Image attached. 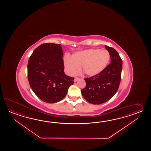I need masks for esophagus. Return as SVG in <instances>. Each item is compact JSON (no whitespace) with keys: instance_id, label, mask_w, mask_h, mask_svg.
<instances>
[{"instance_id":"1","label":"esophagus","mask_w":151,"mask_h":151,"mask_svg":"<svg viewBox=\"0 0 151 151\" xmlns=\"http://www.w3.org/2000/svg\"><path fill=\"white\" fill-rule=\"evenodd\" d=\"M79 78L76 77V78H74V81H75V82H76V81H77L79 80Z\"/></svg>"}]
</instances>
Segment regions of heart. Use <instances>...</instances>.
<instances>
[{"label": "heart", "mask_w": 151, "mask_h": 151, "mask_svg": "<svg viewBox=\"0 0 151 151\" xmlns=\"http://www.w3.org/2000/svg\"><path fill=\"white\" fill-rule=\"evenodd\" d=\"M109 59L110 55L107 50L91 48L77 52L71 58L65 55L64 63L66 72L70 76L75 74L81 67L86 75L94 76L106 68Z\"/></svg>", "instance_id": "b5f03b06"}]
</instances>
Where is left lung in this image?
<instances>
[{"label":"left lung","instance_id":"8db88e82","mask_svg":"<svg viewBox=\"0 0 151 151\" xmlns=\"http://www.w3.org/2000/svg\"><path fill=\"white\" fill-rule=\"evenodd\" d=\"M105 47L109 53L111 63L99 74L84 79L86 85L81 90L84 99L94 105L109 100L117 92L121 80L122 60L114 48Z\"/></svg>","mask_w":151,"mask_h":151}]
</instances>
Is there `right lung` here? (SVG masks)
<instances>
[{"label":"right lung","mask_w":151,"mask_h":151,"mask_svg":"<svg viewBox=\"0 0 151 151\" xmlns=\"http://www.w3.org/2000/svg\"><path fill=\"white\" fill-rule=\"evenodd\" d=\"M60 44L45 43L33 52L27 65L29 83L33 92L45 103L63 99L74 78L65 74Z\"/></svg>","instance_id":"add662e5"}]
</instances>
